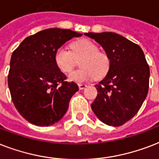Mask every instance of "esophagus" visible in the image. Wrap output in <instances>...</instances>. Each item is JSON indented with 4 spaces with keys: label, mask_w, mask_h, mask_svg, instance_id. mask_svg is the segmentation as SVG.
<instances>
[{
    "label": "esophagus",
    "mask_w": 159,
    "mask_h": 159,
    "mask_svg": "<svg viewBox=\"0 0 159 159\" xmlns=\"http://www.w3.org/2000/svg\"><path fill=\"white\" fill-rule=\"evenodd\" d=\"M86 87H87V84H79V88H80V89H84Z\"/></svg>",
    "instance_id": "1"
}]
</instances>
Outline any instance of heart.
<instances>
[{"instance_id": "heart-1", "label": "heart", "mask_w": 159, "mask_h": 159, "mask_svg": "<svg viewBox=\"0 0 159 159\" xmlns=\"http://www.w3.org/2000/svg\"><path fill=\"white\" fill-rule=\"evenodd\" d=\"M71 51L64 46L55 50V62L64 73L70 72L76 66V60L80 62V70L70 74L69 79L77 83H83L93 78L104 77L109 70L110 60L107 54L99 51V47L89 39H80L70 45Z\"/></svg>"}]
</instances>
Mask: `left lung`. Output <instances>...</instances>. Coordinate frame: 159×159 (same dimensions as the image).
<instances>
[{
    "label": "left lung",
    "mask_w": 159,
    "mask_h": 159,
    "mask_svg": "<svg viewBox=\"0 0 159 159\" xmlns=\"http://www.w3.org/2000/svg\"><path fill=\"white\" fill-rule=\"evenodd\" d=\"M101 45L110 60L104 80L95 85L98 94L91 109L109 126H121L131 119L146 99L149 66L139 45L114 32L84 33Z\"/></svg>",
    "instance_id": "8db88e82"
}]
</instances>
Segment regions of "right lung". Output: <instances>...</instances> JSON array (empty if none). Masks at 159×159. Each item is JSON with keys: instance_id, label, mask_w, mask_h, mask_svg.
<instances>
[{"instance_id": "1", "label": "right lung", "mask_w": 159, "mask_h": 159, "mask_svg": "<svg viewBox=\"0 0 159 159\" xmlns=\"http://www.w3.org/2000/svg\"><path fill=\"white\" fill-rule=\"evenodd\" d=\"M81 35L70 30H44L25 38L12 53L8 86L16 109L30 124L50 126L67 111L79 87L66 81L55 62V53L66 41Z\"/></svg>"}]
</instances>
